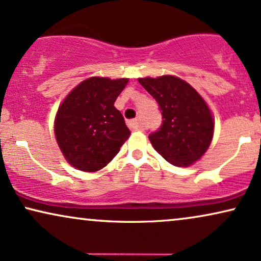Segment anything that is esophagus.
Returning <instances> with one entry per match:
<instances>
[{
    "label": "esophagus",
    "instance_id": "esophagus-1",
    "mask_svg": "<svg viewBox=\"0 0 261 261\" xmlns=\"http://www.w3.org/2000/svg\"><path fill=\"white\" fill-rule=\"evenodd\" d=\"M128 127H129L132 130L140 129V128H141V122H140V120H139V118H134V120L128 121Z\"/></svg>",
    "mask_w": 261,
    "mask_h": 261
}]
</instances>
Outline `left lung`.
Wrapping results in <instances>:
<instances>
[{"mask_svg":"<svg viewBox=\"0 0 261 261\" xmlns=\"http://www.w3.org/2000/svg\"><path fill=\"white\" fill-rule=\"evenodd\" d=\"M139 83L160 106L162 126L148 135L152 146L176 167L200 160L213 137V118L202 97L177 76L140 77Z\"/></svg>","mask_w":261,"mask_h":261,"instance_id":"1","label":"left lung"}]
</instances>
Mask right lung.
<instances>
[{
  "mask_svg": "<svg viewBox=\"0 0 261 261\" xmlns=\"http://www.w3.org/2000/svg\"><path fill=\"white\" fill-rule=\"evenodd\" d=\"M128 79L93 76L62 101L55 118L57 144L69 164L83 171L104 168L129 137L122 114L114 107Z\"/></svg>",
  "mask_w": 261,
  "mask_h": 261,
  "instance_id": "add662e5",
  "label": "right lung"
}]
</instances>
